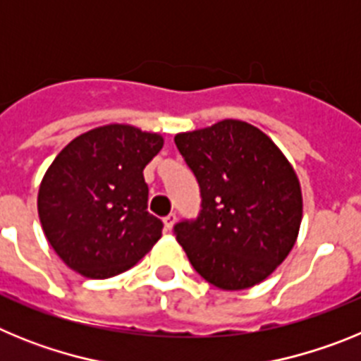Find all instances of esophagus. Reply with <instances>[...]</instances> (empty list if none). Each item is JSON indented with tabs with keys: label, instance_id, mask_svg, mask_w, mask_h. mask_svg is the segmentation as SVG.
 Returning <instances> with one entry per match:
<instances>
[{
	"label": "esophagus",
	"instance_id": "1",
	"mask_svg": "<svg viewBox=\"0 0 361 361\" xmlns=\"http://www.w3.org/2000/svg\"><path fill=\"white\" fill-rule=\"evenodd\" d=\"M175 222H177V215H175V213H170L168 216H164V228L166 229L173 228Z\"/></svg>",
	"mask_w": 361,
	"mask_h": 361
}]
</instances>
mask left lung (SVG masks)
I'll return each mask as SVG.
<instances>
[{
    "mask_svg": "<svg viewBox=\"0 0 361 361\" xmlns=\"http://www.w3.org/2000/svg\"><path fill=\"white\" fill-rule=\"evenodd\" d=\"M202 197L197 220L175 226L191 266L224 291L253 288L286 260L302 222L295 168L257 126L224 119L175 135Z\"/></svg>",
    "mask_w": 361,
    "mask_h": 361,
    "instance_id": "obj_1",
    "label": "left lung"
}]
</instances>
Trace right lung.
<instances>
[{
	"label": "right lung",
	"instance_id": "obj_1",
	"mask_svg": "<svg viewBox=\"0 0 361 361\" xmlns=\"http://www.w3.org/2000/svg\"><path fill=\"white\" fill-rule=\"evenodd\" d=\"M164 139L132 124L81 133L57 153L37 193L44 237L57 257L86 279H110L135 266L162 237L146 212L142 170Z\"/></svg>",
	"mask_w": 361,
	"mask_h": 361
}]
</instances>
